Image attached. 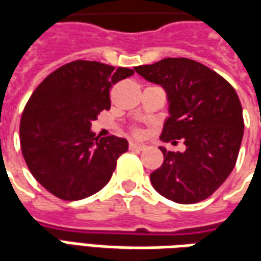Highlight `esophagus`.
I'll use <instances>...</instances> for the list:
<instances>
[{"instance_id":"esophagus-1","label":"esophagus","mask_w":261,"mask_h":261,"mask_svg":"<svg viewBox=\"0 0 261 261\" xmlns=\"http://www.w3.org/2000/svg\"><path fill=\"white\" fill-rule=\"evenodd\" d=\"M130 149H138V151H143V149L147 148V145L145 144H138V143H130Z\"/></svg>"}]
</instances>
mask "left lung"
I'll list each match as a JSON object with an SVG mask.
<instances>
[{"mask_svg": "<svg viewBox=\"0 0 261 261\" xmlns=\"http://www.w3.org/2000/svg\"><path fill=\"white\" fill-rule=\"evenodd\" d=\"M165 90L169 117L161 140H184L187 149L160 147L164 162L149 175L164 198L176 203L206 199L234 168L243 138V110L236 90L220 74L187 58H165L134 67Z\"/></svg>", "mask_w": 261, "mask_h": 261, "instance_id": "left-lung-1", "label": "left lung"}]
</instances>
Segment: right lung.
<instances>
[{"mask_svg":"<svg viewBox=\"0 0 261 261\" xmlns=\"http://www.w3.org/2000/svg\"><path fill=\"white\" fill-rule=\"evenodd\" d=\"M134 74L128 67L74 61L36 87L19 125L25 162L36 181L63 200L99 192L128 149L125 138H94L92 121L110 109L113 85Z\"/></svg>","mask_w":261,"mask_h":261,"instance_id":"obj_1","label":"right lung"}]
</instances>
